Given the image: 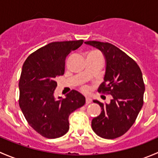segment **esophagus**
<instances>
[{
	"mask_svg": "<svg viewBox=\"0 0 158 158\" xmlns=\"http://www.w3.org/2000/svg\"><path fill=\"white\" fill-rule=\"evenodd\" d=\"M91 102H92V99H91V98L87 97V98H85V103H86V104H89V103Z\"/></svg>",
	"mask_w": 158,
	"mask_h": 158,
	"instance_id": "obj_1",
	"label": "esophagus"
}]
</instances>
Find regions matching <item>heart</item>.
I'll use <instances>...</instances> for the list:
<instances>
[{
  "label": "heart",
  "instance_id": "heart-1",
  "mask_svg": "<svg viewBox=\"0 0 158 158\" xmlns=\"http://www.w3.org/2000/svg\"><path fill=\"white\" fill-rule=\"evenodd\" d=\"M81 89H82V92H85V93H88L89 91L91 90V87L88 85H82Z\"/></svg>",
  "mask_w": 158,
  "mask_h": 158
}]
</instances>
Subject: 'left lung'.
I'll return each instance as SVG.
<instances>
[{"label": "left lung", "mask_w": 158, "mask_h": 158, "mask_svg": "<svg viewBox=\"0 0 158 158\" xmlns=\"http://www.w3.org/2000/svg\"><path fill=\"white\" fill-rule=\"evenodd\" d=\"M85 44L104 53L106 71L98 91L112 96L109 104L93 101L102 112L92 119V130L101 138L114 139L128 131L142 108L145 90L142 73L133 59L113 44L94 40Z\"/></svg>", "instance_id": "left-lung-1"}]
</instances>
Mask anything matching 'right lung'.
Here are the masks:
<instances>
[{"label": "right lung", "instance_id": "add662e5", "mask_svg": "<svg viewBox=\"0 0 158 158\" xmlns=\"http://www.w3.org/2000/svg\"><path fill=\"white\" fill-rule=\"evenodd\" d=\"M83 44L82 40L52 42L31 53L22 67L19 106L28 124L47 138H57L67 133L69 116L85 105V98L76 90L66 98H54L56 79L65 72L66 56Z\"/></svg>", "mask_w": 158, "mask_h": 158}]
</instances>
